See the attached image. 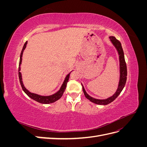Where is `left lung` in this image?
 Returning a JSON list of instances; mask_svg holds the SVG:
<instances>
[{"label": "left lung", "instance_id": "8db88e82", "mask_svg": "<svg viewBox=\"0 0 147 147\" xmlns=\"http://www.w3.org/2000/svg\"><path fill=\"white\" fill-rule=\"evenodd\" d=\"M111 42L113 43L115 47L117 48L119 57V63H120V79H119V85L118 88L117 89V92L115 93L114 95L112 97H109V98L105 99V100H99V99H96L93 98V97L89 96L86 92L85 91L84 89V87L82 85L83 91L84 92V94L88 99L90 100L91 102H93V103H95L96 104H99V105H107L111 102H113L117 97L119 96V94L121 93L123 89L124 88V86H125V84L127 80V66L125 59H124V52L123 50L121 47V44L120 42L117 40L115 37H109Z\"/></svg>", "mask_w": 147, "mask_h": 147}]
</instances>
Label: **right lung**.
<instances>
[{
	"label": "right lung",
	"instance_id": "1",
	"mask_svg": "<svg viewBox=\"0 0 147 147\" xmlns=\"http://www.w3.org/2000/svg\"><path fill=\"white\" fill-rule=\"evenodd\" d=\"M27 43H28V42H26V43H24V47L23 48V50H22V51H21V55H20V63H19L20 65L21 64V62H22V55H23V51H24V49L26 48ZM20 71V67H19V69H18L19 80H20V84H21V86L22 87V89H23V90L24 91V92L29 97H30L31 99H32L33 100L39 102V103L45 104L53 103V102H55V101L59 100L61 98L62 96H63L67 84V82L69 81L70 74V73H69L67 75V77H65V80H64V82L63 84V85H62V86H61V89H60L59 91H57L56 93H55V94L50 96H40V95H38V94H34V93H31L28 90H26V89L25 88V87L23 85V82H22L21 74Z\"/></svg>",
	"mask_w": 147,
	"mask_h": 147
}]
</instances>
